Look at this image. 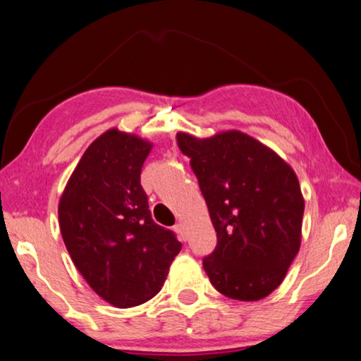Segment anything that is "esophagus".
<instances>
[{"label": "esophagus", "instance_id": "1", "mask_svg": "<svg viewBox=\"0 0 361 361\" xmlns=\"http://www.w3.org/2000/svg\"><path fill=\"white\" fill-rule=\"evenodd\" d=\"M173 229H175L176 234L180 235V239H181V240H186V229H185V224H183L181 221H180V223H176Z\"/></svg>", "mask_w": 361, "mask_h": 361}]
</instances>
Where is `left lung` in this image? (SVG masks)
Instances as JSON below:
<instances>
[{
	"label": "left lung",
	"mask_w": 361,
	"mask_h": 361,
	"mask_svg": "<svg viewBox=\"0 0 361 361\" xmlns=\"http://www.w3.org/2000/svg\"><path fill=\"white\" fill-rule=\"evenodd\" d=\"M216 231L202 264L231 299L259 301L283 282L301 245L304 199L293 169L239 130L199 140L176 133Z\"/></svg>",
	"instance_id": "obj_1"
}]
</instances>
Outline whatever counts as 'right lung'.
<instances>
[{
  "instance_id": "1",
  "label": "right lung",
  "mask_w": 361,
  "mask_h": 361,
  "mask_svg": "<svg viewBox=\"0 0 361 361\" xmlns=\"http://www.w3.org/2000/svg\"><path fill=\"white\" fill-rule=\"evenodd\" d=\"M151 148L109 129L85 149L59 204L60 232L78 271L122 309L154 298L181 250L175 232L152 221L140 183Z\"/></svg>"
}]
</instances>
